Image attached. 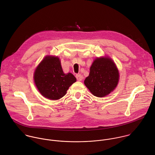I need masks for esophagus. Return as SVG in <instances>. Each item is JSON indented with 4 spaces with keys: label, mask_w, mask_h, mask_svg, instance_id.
I'll return each instance as SVG.
<instances>
[{
    "label": "esophagus",
    "mask_w": 155,
    "mask_h": 155,
    "mask_svg": "<svg viewBox=\"0 0 155 155\" xmlns=\"http://www.w3.org/2000/svg\"><path fill=\"white\" fill-rule=\"evenodd\" d=\"M76 78L78 81H81L83 79V76L81 74H77L76 75Z\"/></svg>",
    "instance_id": "34e87169"
}]
</instances>
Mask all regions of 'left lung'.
Instances as JSON below:
<instances>
[{
    "label": "left lung",
    "mask_w": 155,
    "mask_h": 155,
    "mask_svg": "<svg viewBox=\"0 0 155 155\" xmlns=\"http://www.w3.org/2000/svg\"><path fill=\"white\" fill-rule=\"evenodd\" d=\"M118 81L119 72L115 63L103 57L94 60L84 84L94 96L103 97L114 91Z\"/></svg>",
    "instance_id": "8db88e82"
}]
</instances>
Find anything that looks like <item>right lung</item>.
<instances>
[{"label": "right lung", "mask_w": 155, "mask_h": 155, "mask_svg": "<svg viewBox=\"0 0 155 155\" xmlns=\"http://www.w3.org/2000/svg\"><path fill=\"white\" fill-rule=\"evenodd\" d=\"M35 84L45 97L56 100L64 97L69 87L76 81L71 73L64 74L57 57H46L36 68Z\"/></svg>", "instance_id": "1"}]
</instances>
